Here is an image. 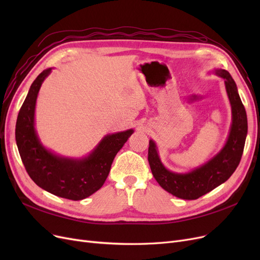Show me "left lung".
<instances>
[{
	"label": "left lung",
	"mask_w": 260,
	"mask_h": 260,
	"mask_svg": "<svg viewBox=\"0 0 260 260\" xmlns=\"http://www.w3.org/2000/svg\"><path fill=\"white\" fill-rule=\"evenodd\" d=\"M215 74L224 80L232 111V124L226 142L216 156L187 174H177L164 166L153 140L149 141L148 162L159 185L182 200H198L229 179L239 166L247 136V116L240 99L237 84L224 69Z\"/></svg>",
	"instance_id": "obj_1"
}]
</instances>
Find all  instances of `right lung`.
I'll use <instances>...</instances> for the list:
<instances>
[{
    "label": "right lung",
    "instance_id": "right-lung-1",
    "mask_svg": "<svg viewBox=\"0 0 260 260\" xmlns=\"http://www.w3.org/2000/svg\"><path fill=\"white\" fill-rule=\"evenodd\" d=\"M52 72L48 68L31 84L16 121V143L23 166L34 182L59 198L80 201L104 184L116 154L133 133L132 129L103 138L90 155L81 159L67 158L46 149L35 129V111L39 90Z\"/></svg>",
    "mask_w": 260,
    "mask_h": 260
}]
</instances>
